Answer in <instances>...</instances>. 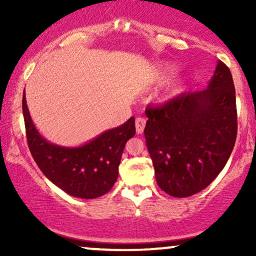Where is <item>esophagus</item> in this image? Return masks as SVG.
<instances>
[{
	"label": "esophagus",
	"instance_id": "obj_1",
	"mask_svg": "<svg viewBox=\"0 0 256 256\" xmlns=\"http://www.w3.org/2000/svg\"><path fill=\"white\" fill-rule=\"evenodd\" d=\"M146 128V119L144 118H137L136 119V131L137 134H142Z\"/></svg>",
	"mask_w": 256,
	"mask_h": 256
}]
</instances>
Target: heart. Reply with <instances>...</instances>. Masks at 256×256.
<instances>
[{"instance_id":"heart-1","label":"heart","mask_w":256,"mask_h":256,"mask_svg":"<svg viewBox=\"0 0 256 256\" xmlns=\"http://www.w3.org/2000/svg\"><path fill=\"white\" fill-rule=\"evenodd\" d=\"M174 70H176V67L173 66V64H167V66L161 67L160 71H158V73L156 80L158 82V83H164L166 79H168L170 76L173 74ZM180 90H182V83H178L174 88H173V92L174 94L179 92Z\"/></svg>"}]
</instances>
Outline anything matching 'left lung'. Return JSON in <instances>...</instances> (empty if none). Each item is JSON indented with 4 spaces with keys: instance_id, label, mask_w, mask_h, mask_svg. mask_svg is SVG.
Returning <instances> with one entry per match:
<instances>
[{
    "instance_id": "1",
    "label": "left lung",
    "mask_w": 256,
    "mask_h": 256,
    "mask_svg": "<svg viewBox=\"0 0 256 256\" xmlns=\"http://www.w3.org/2000/svg\"><path fill=\"white\" fill-rule=\"evenodd\" d=\"M146 116V143L158 186L173 198L200 192L222 172L236 142V91L230 70L218 61L204 90L148 106Z\"/></svg>"
}]
</instances>
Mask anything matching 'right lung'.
I'll return each instance as SVG.
<instances>
[{
    "label": "right lung",
    "mask_w": 256,
    "mask_h": 256,
    "mask_svg": "<svg viewBox=\"0 0 256 256\" xmlns=\"http://www.w3.org/2000/svg\"><path fill=\"white\" fill-rule=\"evenodd\" d=\"M22 113L32 158L52 183L68 195L86 200L100 198L113 188L126 142L136 134L134 116L86 144L66 148L49 143L36 130L26 104L25 91Z\"/></svg>",
    "instance_id": "1"
}]
</instances>
